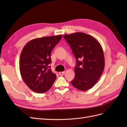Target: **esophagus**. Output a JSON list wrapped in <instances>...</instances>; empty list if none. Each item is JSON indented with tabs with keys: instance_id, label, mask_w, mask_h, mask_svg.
<instances>
[{
	"instance_id": "34e87169",
	"label": "esophagus",
	"mask_w": 127,
	"mask_h": 127,
	"mask_svg": "<svg viewBox=\"0 0 127 127\" xmlns=\"http://www.w3.org/2000/svg\"><path fill=\"white\" fill-rule=\"evenodd\" d=\"M59 75H61V76H63V75L65 74V71H61V72H59Z\"/></svg>"
}]
</instances>
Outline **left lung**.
<instances>
[{"label":"left lung","mask_w":127,"mask_h":127,"mask_svg":"<svg viewBox=\"0 0 127 127\" xmlns=\"http://www.w3.org/2000/svg\"><path fill=\"white\" fill-rule=\"evenodd\" d=\"M76 57L75 76L71 84L86 91L98 81L105 66L104 52L100 43L92 36L81 32L64 35Z\"/></svg>","instance_id":"obj_1"}]
</instances>
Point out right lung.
I'll return each instance as SVG.
<instances>
[{"mask_svg": "<svg viewBox=\"0 0 127 127\" xmlns=\"http://www.w3.org/2000/svg\"><path fill=\"white\" fill-rule=\"evenodd\" d=\"M62 35L42 37L31 40L20 55V70L24 82L35 92L44 93L52 87L56 75L51 71V53Z\"/></svg>", "mask_w": 127, "mask_h": 127, "instance_id": "right-lung-1", "label": "right lung"}]
</instances>
